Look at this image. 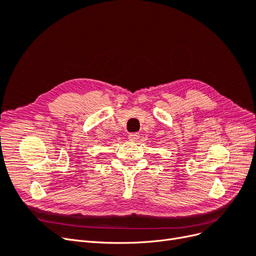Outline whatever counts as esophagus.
Here are the masks:
<instances>
[{"label":"esophagus","instance_id":"34e87169","mask_svg":"<svg viewBox=\"0 0 256 256\" xmlns=\"http://www.w3.org/2000/svg\"><path fill=\"white\" fill-rule=\"evenodd\" d=\"M138 138H140V134H138V132H134V134H129V136H128V138H129V140H130V141H132V142L136 141Z\"/></svg>","mask_w":256,"mask_h":256}]
</instances>
